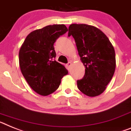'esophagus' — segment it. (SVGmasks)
<instances>
[{
	"label": "esophagus",
	"mask_w": 131,
	"mask_h": 131,
	"mask_svg": "<svg viewBox=\"0 0 131 131\" xmlns=\"http://www.w3.org/2000/svg\"><path fill=\"white\" fill-rule=\"evenodd\" d=\"M71 65H72V62H69L67 64V67H68L69 69H70V67H71Z\"/></svg>",
	"instance_id": "1"
}]
</instances>
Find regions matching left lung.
Here are the masks:
<instances>
[{
  "instance_id": "obj_1",
  "label": "left lung",
  "mask_w": 131,
  "mask_h": 131,
  "mask_svg": "<svg viewBox=\"0 0 131 131\" xmlns=\"http://www.w3.org/2000/svg\"><path fill=\"white\" fill-rule=\"evenodd\" d=\"M68 36L74 39L78 54L85 67L84 76L77 80L78 89L90 97L100 95L114 74V47L105 34L93 26L71 24Z\"/></svg>"
}]
</instances>
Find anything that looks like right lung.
<instances>
[{"instance_id": "add662e5", "label": "right lung", "mask_w": 131, "mask_h": 131, "mask_svg": "<svg viewBox=\"0 0 131 131\" xmlns=\"http://www.w3.org/2000/svg\"><path fill=\"white\" fill-rule=\"evenodd\" d=\"M68 29L64 24L45 26L26 37L19 51L20 70L29 86L36 93L48 95L57 90L61 80L68 74L62 64L54 60L53 47Z\"/></svg>"}]
</instances>
